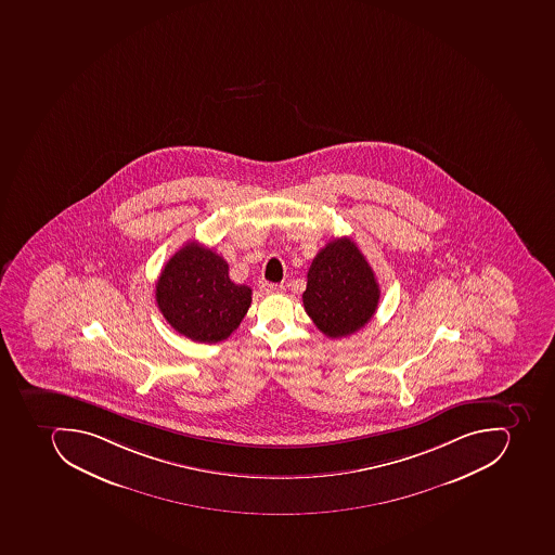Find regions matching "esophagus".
Here are the masks:
<instances>
[{"mask_svg":"<svg viewBox=\"0 0 555 555\" xmlns=\"http://www.w3.org/2000/svg\"><path fill=\"white\" fill-rule=\"evenodd\" d=\"M284 284H270V282H264L261 284V292L270 296V294H280V292H284Z\"/></svg>","mask_w":555,"mask_h":555,"instance_id":"esophagus-1","label":"esophagus"}]
</instances>
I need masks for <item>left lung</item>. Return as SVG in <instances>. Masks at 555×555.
<instances>
[{"mask_svg":"<svg viewBox=\"0 0 555 555\" xmlns=\"http://www.w3.org/2000/svg\"><path fill=\"white\" fill-rule=\"evenodd\" d=\"M378 300L375 273L354 241L335 238L318 253L309 267L302 302L326 337L356 334L375 314Z\"/></svg>","mask_w":555,"mask_h":555,"instance_id":"left-lung-1","label":"left lung"}]
</instances>
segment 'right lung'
<instances>
[{
	"label": "right lung",
	"instance_id": "obj_1",
	"mask_svg": "<svg viewBox=\"0 0 555 555\" xmlns=\"http://www.w3.org/2000/svg\"><path fill=\"white\" fill-rule=\"evenodd\" d=\"M250 296V287L230 280L225 259L196 241L168 259L156 282V302L165 320L201 344L230 337L246 317Z\"/></svg>",
	"mask_w": 555,
	"mask_h": 555
}]
</instances>
